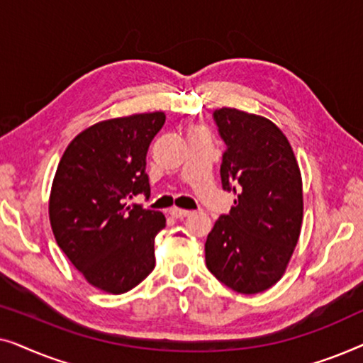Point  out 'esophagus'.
Here are the masks:
<instances>
[{
    "label": "esophagus",
    "instance_id": "obj_1",
    "mask_svg": "<svg viewBox=\"0 0 363 363\" xmlns=\"http://www.w3.org/2000/svg\"><path fill=\"white\" fill-rule=\"evenodd\" d=\"M170 215L173 216V218H186V216H190L191 215V211H188V210H182V208H177V206H173V208H170Z\"/></svg>",
    "mask_w": 363,
    "mask_h": 363
}]
</instances>
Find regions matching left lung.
Instances as JSON below:
<instances>
[{"label": "left lung", "instance_id": "1", "mask_svg": "<svg viewBox=\"0 0 363 363\" xmlns=\"http://www.w3.org/2000/svg\"><path fill=\"white\" fill-rule=\"evenodd\" d=\"M213 118L226 143L223 190L236 200L206 238V267L230 289L257 294L281 279L299 241L301 170L289 140L269 118L230 107Z\"/></svg>", "mask_w": 363, "mask_h": 363}]
</instances>
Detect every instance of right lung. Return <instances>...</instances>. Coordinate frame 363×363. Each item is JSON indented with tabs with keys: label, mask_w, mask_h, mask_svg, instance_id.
I'll list each match as a JSON object with an SVG mask.
<instances>
[{
	"label": "right lung",
	"mask_w": 363,
	"mask_h": 363,
	"mask_svg": "<svg viewBox=\"0 0 363 363\" xmlns=\"http://www.w3.org/2000/svg\"><path fill=\"white\" fill-rule=\"evenodd\" d=\"M165 113H135L94 123L69 143L54 175L49 221L61 247L89 284L123 294L155 267L160 211L127 206L150 196L145 173L150 142Z\"/></svg>",
	"instance_id": "add662e5"
}]
</instances>
